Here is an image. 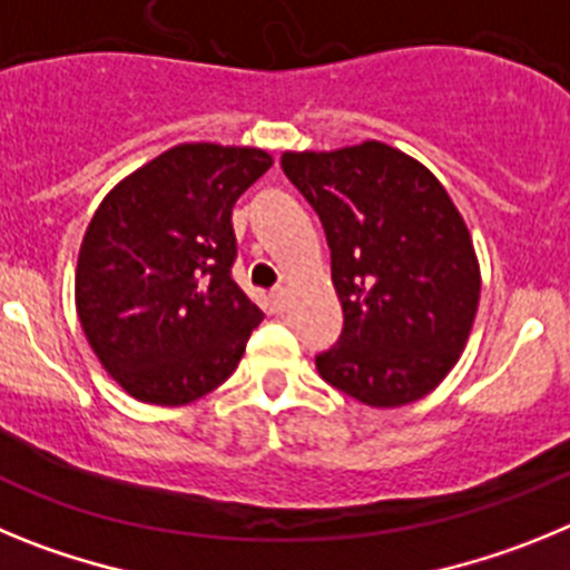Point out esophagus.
<instances>
[{
    "label": "esophagus",
    "instance_id": "34e87169",
    "mask_svg": "<svg viewBox=\"0 0 570 570\" xmlns=\"http://www.w3.org/2000/svg\"><path fill=\"white\" fill-rule=\"evenodd\" d=\"M285 302H288V291H285V288H276V291H271V305H274L276 311H282V308H285Z\"/></svg>",
    "mask_w": 570,
    "mask_h": 570
}]
</instances>
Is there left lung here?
<instances>
[{
  "mask_svg": "<svg viewBox=\"0 0 570 570\" xmlns=\"http://www.w3.org/2000/svg\"><path fill=\"white\" fill-rule=\"evenodd\" d=\"M282 170L320 214L342 336L316 356L328 385L371 407L422 400L456 365L480 305V262L448 190L385 142L285 150Z\"/></svg>",
  "mask_w": 570,
  "mask_h": 570,
  "instance_id": "obj_1",
  "label": "left lung"
}]
</instances>
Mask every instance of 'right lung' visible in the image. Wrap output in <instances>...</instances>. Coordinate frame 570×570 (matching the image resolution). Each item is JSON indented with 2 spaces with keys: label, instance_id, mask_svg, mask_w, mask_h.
<instances>
[{
  "label": "right lung",
  "instance_id": "right-lung-1",
  "mask_svg": "<svg viewBox=\"0 0 570 570\" xmlns=\"http://www.w3.org/2000/svg\"><path fill=\"white\" fill-rule=\"evenodd\" d=\"M271 165L259 148L176 145L125 176L90 219L77 314L134 400L188 405L239 365L262 311L230 276V210Z\"/></svg>",
  "mask_w": 570,
  "mask_h": 570
}]
</instances>
